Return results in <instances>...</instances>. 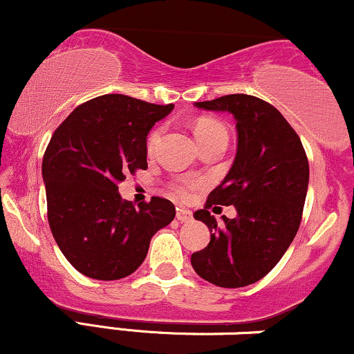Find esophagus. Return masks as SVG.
<instances>
[{
	"mask_svg": "<svg viewBox=\"0 0 354 354\" xmlns=\"http://www.w3.org/2000/svg\"><path fill=\"white\" fill-rule=\"evenodd\" d=\"M176 217L177 220H180V222H190V220H192V212L187 209H177Z\"/></svg>",
	"mask_w": 354,
	"mask_h": 354,
	"instance_id": "obj_1",
	"label": "esophagus"
}]
</instances>
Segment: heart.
Segmentation results:
<instances>
[{
	"mask_svg": "<svg viewBox=\"0 0 354 354\" xmlns=\"http://www.w3.org/2000/svg\"><path fill=\"white\" fill-rule=\"evenodd\" d=\"M194 132H195V137H197L198 144H201V147H203V145L207 144L217 142V140H228V132L225 126L212 118L198 119L194 126ZM160 137H162V127H156L153 131H151V134L147 137L149 152L156 151V147L160 142ZM172 187L180 197H189L190 192L194 190L195 184L192 180H177Z\"/></svg>",
	"mask_w": 354,
	"mask_h": 354,
	"instance_id": "b5f03b06",
	"label": "heart"
}]
</instances>
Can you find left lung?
Listing matches in <instances>:
<instances>
[{
    "label": "left lung",
    "instance_id": "left-lung-1",
    "mask_svg": "<svg viewBox=\"0 0 354 354\" xmlns=\"http://www.w3.org/2000/svg\"><path fill=\"white\" fill-rule=\"evenodd\" d=\"M234 114L239 147L234 165L194 217L210 228V242L192 253L198 277L223 288L263 278L280 261L300 228L310 167L300 137L272 104L255 95L228 94L195 102ZM234 205L235 219L218 226L210 208Z\"/></svg>",
    "mask_w": 354,
    "mask_h": 354
}]
</instances>
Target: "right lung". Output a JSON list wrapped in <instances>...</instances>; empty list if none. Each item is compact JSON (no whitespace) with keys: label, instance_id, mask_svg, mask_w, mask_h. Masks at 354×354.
<instances>
[{"label":"right lung","instance_id":"add662e5","mask_svg":"<svg viewBox=\"0 0 354 354\" xmlns=\"http://www.w3.org/2000/svg\"><path fill=\"white\" fill-rule=\"evenodd\" d=\"M174 109L124 94L77 106L54 131L43 157L48 222L62 255L94 280H119L140 267L174 203L122 201L119 184L147 169V134Z\"/></svg>","mask_w":354,"mask_h":354}]
</instances>
